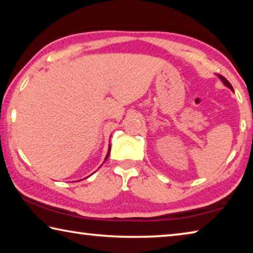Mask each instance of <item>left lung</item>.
Wrapping results in <instances>:
<instances>
[{"label": "left lung", "mask_w": 253, "mask_h": 253, "mask_svg": "<svg viewBox=\"0 0 253 253\" xmlns=\"http://www.w3.org/2000/svg\"><path fill=\"white\" fill-rule=\"evenodd\" d=\"M219 78L222 80V81H223V84L226 85V87H229L230 89H232V90H233V88H232V85H231V84L229 83V81L228 80H226L225 78H224V77L223 76H221V75H219Z\"/></svg>", "instance_id": "obj_1"}]
</instances>
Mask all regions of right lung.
<instances>
[{
  "mask_svg": "<svg viewBox=\"0 0 253 253\" xmlns=\"http://www.w3.org/2000/svg\"><path fill=\"white\" fill-rule=\"evenodd\" d=\"M109 153H110V147H109V151H108V154H107V156H106V158H105V161H107V158H108V156H109Z\"/></svg>",
  "mask_w": 253,
  "mask_h": 253,
  "instance_id": "1",
  "label": "right lung"
}]
</instances>
